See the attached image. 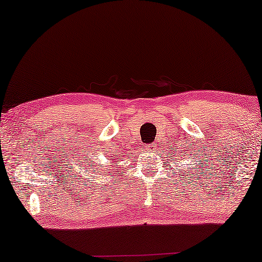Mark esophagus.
<instances>
[{"label":"esophagus","mask_w":262,"mask_h":262,"mask_svg":"<svg viewBox=\"0 0 262 262\" xmlns=\"http://www.w3.org/2000/svg\"><path fill=\"white\" fill-rule=\"evenodd\" d=\"M154 146H155L154 144H146L145 150H146V151H152V150H155V149H154Z\"/></svg>","instance_id":"34e87169"}]
</instances>
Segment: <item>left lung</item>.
<instances>
[{
	"label": "left lung",
	"mask_w": 262,
	"mask_h": 262,
	"mask_svg": "<svg viewBox=\"0 0 262 262\" xmlns=\"http://www.w3.org/2000/svg\"><path fill=\"white\" fill-rule=\"evenodd\" d=\"M175 152H177V150H175ZM175 155H177V154H174V156ZM181 156V151H180V150H179V157H180ZM200 162H202V161H200ZM196 164V163H195ZM200 164V163H199ZM196 166H198V164H196ZM187 169H188V168H187ZM193 169H194V168H193ZM195 169H196V168H195Z\"/></svg>",
	"instance_id": "left-lung-1"
}]
</instances>
